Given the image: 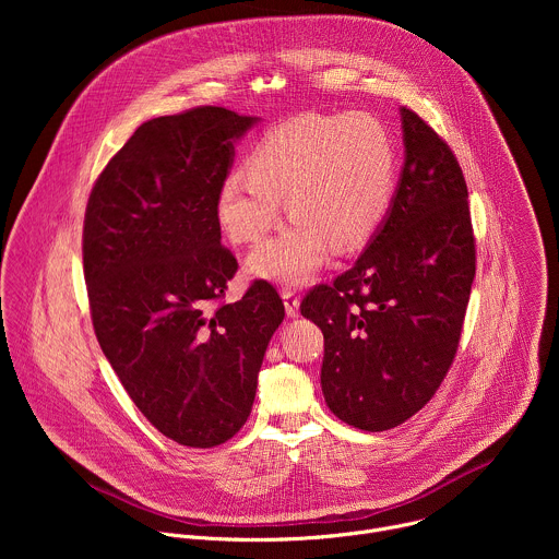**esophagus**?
Listing matches in <instances>:
<instances>
[{
  "label": "esophagus",
  "instance_id": "esophagus-1",
  "mask_svg": "<svg viewBox=\"0 0 559 559\" xmlns=\"http://www.w3.org/2000/svg\"><path fill=\"white\" fill-rule=\"evenodd\" d=\"M281 296H283L287 316H289V318H296V316H298V309H300V298L296 296V292H294L292 287H285V289L281 292Z\"/></svg>",
  "mask_w": 559,
  "mask_h": 559
}]
</instances>
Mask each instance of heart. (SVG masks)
I'll return each instance as SVG.
<instances>
[{
    "label": "heart",
    "instance_id": "1",
    "mask_svg": "<svg viewBox=\"0 0 559 559\" xmlns=\"http://www.w3.org/2000/svg\"><path fill=\"white\" fill-rule=\"evenodd\" d=\"M395 190V145L371 112L311 115L263 134L248 173H229L216 192V221L234 243L274 227L285 199L294 216L248 259L257 278L300 285L332 252L356 248L384 221Z\"/></svg>",
    "mask_w": 559,
    "mask_h": 559
}]
</instances>
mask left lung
Returning <instances> with one entry per match:
<instances>
[{
  "instance_id": "obj_1",
  "label": "left lung",
  "mask_w": 559,
  "mask_h": 559,
  "mask_svg": "<svg viewBox=\"0 0 559 559\" xmlns=\"http://www.w3.org/2000/svg\"><path fill=\"white\" fill-rule=\"evenodd\" d=\"M405 164L391 207L352 270L300 313L325 336L321 386L336 418L386 431L444 380L475 276L468 192L451 147L401 108Z\"/></svg>"
}]
</instances>
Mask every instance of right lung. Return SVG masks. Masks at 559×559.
<instances>
[{
	"label": "right lung",
	"mask_w": 559,
	"mask_h": 559,
	"mask_svg": "<svg viewBox=\"0 0 559 559\" xmlns=\"http://www.w3.org/2000/svg\"><path fill=\"white\" fill-rule=\"evenodd\" d=\"M261 119L218 106L141 123L99 175L84 221V276L102 352L139 412L194 449L229 440L252 412L283 323L257 281L221 302L238 263L214 203L234 145Z\"/></svg>",
	"instance_id": "1"
}]
</instances>
